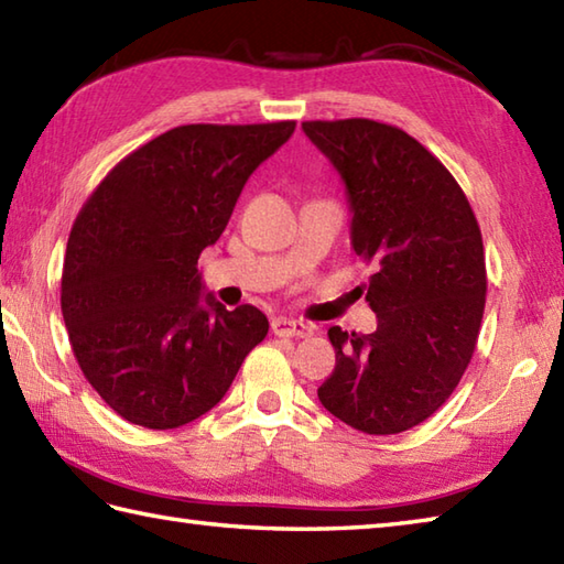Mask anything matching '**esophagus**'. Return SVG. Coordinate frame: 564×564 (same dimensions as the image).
I'll list each match as a JSON object with an SVG mask.
<instances>
[{"instance_id": "1", "label": "esophagus", "mask_w": 564, "mask_h": 564, "mask_svg": "<svg viewBox=\"0 0 564 564\" xmlns=\"http://www.w3.org/2000/svg\"><path fill=\"white\" fill-rule=\"evenodd\" d=\"M271 333L275 337H311L313 335V327L301 323V319L273 317L271 319Z\"/></svg>"}]
</instances>
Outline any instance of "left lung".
<instances>
[{"mask_svg":"<svg viewBox=\"0 0 564 564\" xmlns=\"http://www.w3.org/2000/svg\"><path fill=\"white\" fill-rule=\"evenodd\" d=\"M351 207V249L373 267L377 333L329 327L335 371L317 399L341 423L395 435L457 389L477 347L487 263L477 217L452 173L403 129L373 119L303 121Z\"/></svg>","mask_w":564,"mask_h":564,"instance_id":"left-lung-1","label":"left lung"}]
</instances>
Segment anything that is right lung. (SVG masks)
Here are the masks:
<instances>
[{
	"label": "right lung",
	"instance_id": "right-lung-1",
	"mask_svg": "<svg viewBox=\"0 0 564 564\" xmlns=\"http://www.w3.org/2000/svg\"><path fill=\"white\" fill-rule=\"evenodd\" d=\"M293 131L295 121L175 127L121 159L77 213L61 311L85 379L124 421L193 423L267 337L253 305L200 301L197 259Z\"/></svg>",
	"mask_w": 564,
	"mask_h": 564
}]
</instances>
